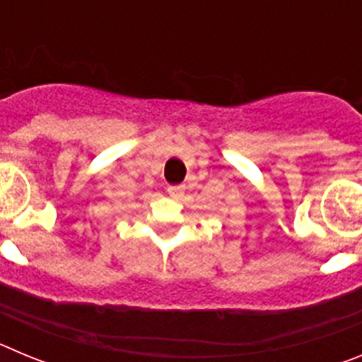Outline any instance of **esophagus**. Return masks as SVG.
I'll use <instances>...</instances> for the list:
<instances>
[{
	"mask_svg": "<svg viewBox=\"0 0 362 362\" xmlns=\"http://www.w3.org/2000/svg\"><path fill=\"white\" fill-rule=\"evenodd\" d=\"M166 192H168V196L170 197L179 199V197L185 194V187H181V185H170V187H166Z\"/></svg>",
	"mask_w": 362,
	"mask_h": 362,
	"instance_id": "esophagus-1",
	"label": "esophagus"
}]
</instances>
